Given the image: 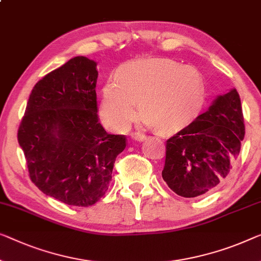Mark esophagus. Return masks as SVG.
Wrapping results in <instances>:
<instances>
[{
	"label": "esophagus",
	"instance_id": "1",
	"mask_svg": "<svg viewBox=\"0 0 261 261\" xmlns=\"http://www.w3.org/2000/svg\"><path fill=\"white\" fill-rule=\"evenodd\" d=\"M132 139H134L135 142L142 143V142L145 141V136L142 135V134H138V132H136V134L132 135Z\"/></svg>",
	"mask_w": 261,
	"mask_h": 261
}]
</instances>
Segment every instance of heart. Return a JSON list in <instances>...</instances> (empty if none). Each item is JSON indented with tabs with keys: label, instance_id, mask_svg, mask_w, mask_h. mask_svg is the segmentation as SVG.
Instances as JSON below:
<instances>
[{
	"label": "heart",
	"instance_id": "heart-1",
	"mask_svg": "<svg viewBox=\"0 0 261 261\" xmlns=\"http://www.w3.org/2000/svg\"><path fill=\"white\" fill-rule=\"evenodd\" d=\"M204 99L203 76L192 65L169 58L135 61L120 68L117 82L102 90L100 117L114 131H123L137 115L161 132L185 126L199 112Z\"/></svg>",
	"mask_w": 261,
	"mask_h": 261
}]
</instances>
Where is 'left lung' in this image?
I'll return each instance as SVG.
<instances>
[{"label":"left lung","instance_id":"obj_1","mask_svg":"<svg viewBox=\"0 0 261 261\" xmlns=\"http://www.w3.org/2000/svg\"><path fill=\"white\" fill-rule=\"evenodd\" d=\"M244 136L242 102L238 91L231 89L166 141L163 179L184 198L212 191L234 166Z\"/></svg>","mask_w":261,"mask_h":261}]
</instances>
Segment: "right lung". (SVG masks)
<instances>
[{
    "mask_svg": "<svg viewBox=\"0 0 261 261\" xmlns=\"http://www.w3.org/2000/svg\"><path fill=\"white\" fill-rule=\"evenodd\" d=\"M95 61L69 60L45 75L29 96L17 139L31 181L46 196L87 207L109 188L122 135H110L97 115Z\"/></svg>",
    "mask_w": 261,
    "mask_h": 261,
    "instance_id": "add662e5",
    "label": "right lung"
}]
</instances>
